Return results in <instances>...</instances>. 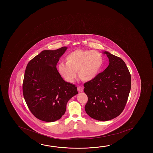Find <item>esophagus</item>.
Listing matches in <instances>:
<instances>
[{
    "label": "esophagus",
    "mask_w": 153,
    "mask_h": 153,
    "mask_svg": "<svg viewBox=\"0 0 153 153\" xmlns=\"http://www.w3.org/2000/svg\"><path fill=\"white\" fill-rule=\"evenodd\" d=\"M77 90L79 92H83V87H82V86H79V87H78L77 88Z\"/></svg>",
    "instance_id": "obj_1"
}]
</instances>
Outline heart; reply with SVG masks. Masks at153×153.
<instances>
[{
	"instance_id": "obj_1",
	"label": "heart",
	"mask_w": 153,
	"mask_h": 153,
	"mask_svg": "<svg viewBox=\"0 0 153 153\" xmlns=\"http://www.w3.org/2000/svg\"><path fill=\"white\" fill-rule=\"evenodd\" d=\"M65 62L58 64V70L67 82L73 83L76 72L80 79L90 81L95 78L103 63L100 53L96 51L76 50L69 53L65 58Z\"/></svg>"
}]
</instances>
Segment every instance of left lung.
Wrapping results in <instances>:
<instances>
[{
	"label": "left lung",
	"instance_id": "obj_1",
	"mask_svg": "<svg viewBox=\"0 0 153 153\" xmlns=\"http://www.w3.org/2000/svg\"><path fill=\"white\" fill-rule=\"evenodd\" d=\"M109 63L102 73L84 84L88 97L86 113L96 120L107 121L120 115L130 92L131 77L124 61L104 51Z\"/></svg>",
	"mask_w": 153,
	"mask_h": 153
}]
</instances>
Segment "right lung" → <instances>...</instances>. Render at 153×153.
<instances>
[{
    "mask_svg": "<svg viewBox=\"0 0 153 153\" xmlns=\"http://www.w3.org/2000/svg\"><path fill=\"white\" fill-rule=\"evenodd\" d=\"M44 50L29 62L23 82V94L30 111L47 122L61 118L68 101L78 94L75 85L63 80L56 69L67 49Z\"/></svg>",
    "mask_w": 153,
    "mask_h": 153,
    "instance_id": "obj_1",
    "label": "right lung"
}]
</instances>
